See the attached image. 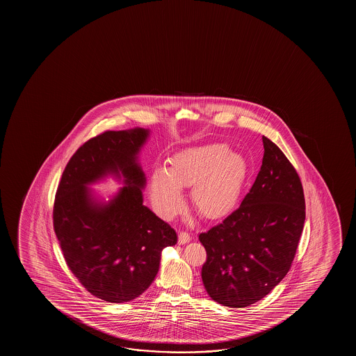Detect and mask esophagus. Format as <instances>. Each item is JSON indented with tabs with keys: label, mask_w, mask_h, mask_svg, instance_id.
<instances>
[{
	"label": "esophagus",
	"mask_w": 356,
	"mask_h": 356,
	"mask_svg": "<svg viewBox=\"0 0 356 356\" xmlns=\"http://www.w3.org/2000/svg\"><path fill=\"white\" fill-rule=\"evenodd\" d=\"M191 241V236L190 234H187V232H180L179 234V243L180 244H186L188 243Z\"/></svg>",
	"instance_id": "obj_1"
}]
</instances>
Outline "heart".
I'll return each mask as SVG.
<instances>
[{"instance_id": "obj_1", "label": "heart", "mask_w": 356, "mask_h": 356, "mask_svg": "<svg viewBox=\"0 0 356 356\" xmlns=\"http://www.w3.org/2000/svg\"><path fill=\"white\" fill-rule=\"evenodd\" d=\"M245 177L243 156L225 145L191 147L172 156L168 169L152 171L149 192L158 214L171 219L184 207L182 188L192 187L191 200L198 214L219 219L234 209Z\"/></svg>"}]
</instances>
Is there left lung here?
Here are the masks:
<instances>
[{
    "instance_id": "8db88e82",
    "label": "left lung",
    "mask_w": 356,
    "mask_h": 356,
    "mask_svg": "<svg viewBox=\"0 0 356 356\" xmlns=\"http://www.w3.org/2000/svg\"><path fill=\"white\" fill-rule=\"evenodd\" d=\"M263 145V164L238 209L200 234L205 291L224 307H249L268 296L289 271L304 227L297 171L268 137Z\"/></svg>"
}]
</instances>
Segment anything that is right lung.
Here are the masks:
<instances>
[{
  "label": "right lung",
  "mask_w": 356,
  "mask_h": 356,
  "mask_svg": "<svg viewBox=\"0 0 356 356\" xmlns=\"http://www.w3.org/2000/svg\"><path fill=\"white\" fill-rule=\"evenodd\" d=\"M148 129L106 131L65 166L56 193L54 232L79 282L108 302H130L154 281L163 249L175 245L169 225L143 205L140 152ZM107 177L124 185L107 202L89 186Z\"/></svg>",
  "instance_id": "obj_1"
}]
</instances>
